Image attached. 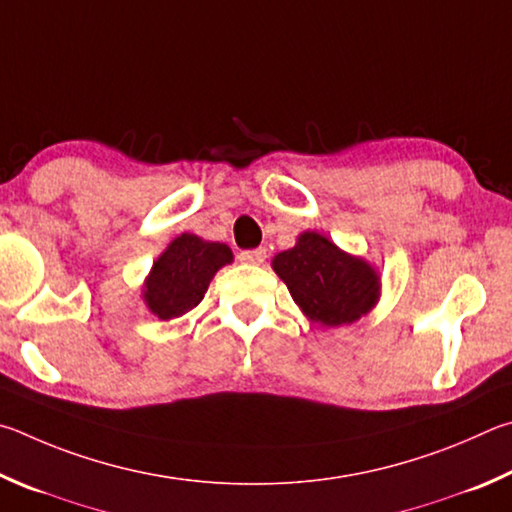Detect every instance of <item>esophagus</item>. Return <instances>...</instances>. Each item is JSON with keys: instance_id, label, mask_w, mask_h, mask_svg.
<instances>
[{"instance_id": "obj_1", "label": "esophagus", "mask_w": 512, "mask_h": 512, "mask_svg": "<svg viewBox=\"0 0 512 512\" xmlns=\"http://www.w3.org/2000/svg\"><path fill=\"white\" fill-rule=\"evenodd\" d=\"M265 258H267L265 249H247V251H240L238 261L245 265H263Z\"/></svg>"}]
</instances>
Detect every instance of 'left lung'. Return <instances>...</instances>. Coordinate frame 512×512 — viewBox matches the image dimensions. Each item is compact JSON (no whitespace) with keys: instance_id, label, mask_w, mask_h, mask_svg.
Returning a JSON list of instances; mask_svg holds the SVG:
<instances>
[{"instance_id":"1","label":"left lung","mask_w":512,"mask_h":512,"mask_svg":"<svg viewBox=\"0 0 512 512\" xmlns=\"http://www.w3.org/2000/svg\"><path fill=\"white\" fill-rule=\"evenodd\" d=\"M272 270L288 285L303 317L321 328L355 324L378 306L382 294L378 267L310 229L272 258Z\"/></svg>"}]
</instances>
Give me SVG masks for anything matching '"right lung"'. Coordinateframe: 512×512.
<instances>
[{"mask_svg":"<svg viewBox=\"0 0 512 512\" xmlns=\"http://www.w3.org/2000/svg\"><path fill=\"white\" fill-rule=\"evenodd\" d=\"M229 263V245L182 233L152 263L141 285V299L157 319L182 317L204 299L215 272Z\"/></svg>","mask_w":512,"mask_h":512,"instance_id":"obj_1","label":"right lung"}]
</instances>
